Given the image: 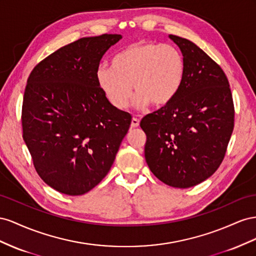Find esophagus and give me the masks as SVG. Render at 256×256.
Masks as SVG:
<instances>
[{
    "label": "esophagus",
    "mask_w": 256,
    "mask_h": 256,
    "mask_svg": "<svg viewBox=\"0 0 256 256\" xmlns=\"http://www.w3.org/2000/svg\"><path fill=\"white\" fill-rule=\"evenodd\" d=\"M138 126H140V120H138L137 118H133L132 122H130V126H132V128H137Z\"/></svg>",
    "instance_id": "esophagus-1"
}]
</instances>
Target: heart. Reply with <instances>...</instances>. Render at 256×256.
Here are the masks:
<instances>
[{"instance_id": "obj_1", "label": "heart", "mask_w": 256, "mask_h": 256, "mask_svg": "<svg viewBox=\"0 0 256 256\" xmlns=\"http://www.w3.org/2000/svg\"><path fill=\"white\" fill-rule=\"evenodd\" d=\"M184 54L174 46L153 42H138L122 49L112 60V68L100 64L96 70L100 90L114 108L134 103L144 108L165 106L177 96L186 77Z\"/></svg>"}]
</instances>
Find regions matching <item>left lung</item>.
<instances>
[{"label":"left lung","mask_w":256,"mask_h":256,"mask_svg":"<svg viewBox=\"0 0 256 256\" xmlns=\"http://www.w3.org/2000/svg\"><path fill=\"white\" fill-rule=\"evenodd\" d=\"M184 56L186 72L170 103L144 116V158L165 184L186 188L218 168L234 130L232 96L228 77L191 40L170 35Z\"/></svg>","instance_id":"obj_1"}]
</instances>
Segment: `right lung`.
I'll list each match as a JSON object with an SVG mask.
<instances>
[{
  "label": "right lung",
  "mask_w": 256,
  "mask_h": 256,
  "mask_svg": "<svg viewBox=\"0 0 256 256\" xmlns=\"http://www.w3.org/2000/svg\"><path fill=\"white\" fill-rule=\"evenodd\" d=\"M120 34L84 38L40 61L28 78L24 140L38 176L58 192H89L108 174L132 116L100 90L96 70Z\"/></svg>",
  "instance_id": "1"
}]
</instances>
